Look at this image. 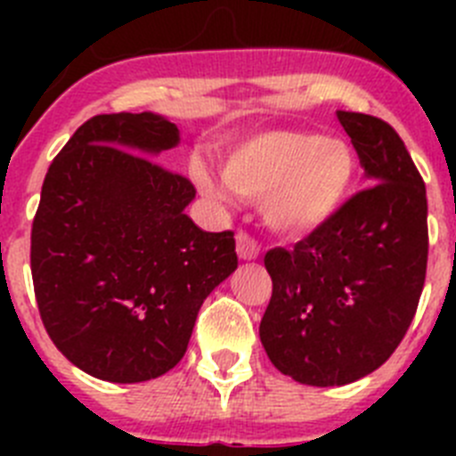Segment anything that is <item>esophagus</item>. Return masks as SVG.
I'll return each mask as SVG.
<instances>
[{"instance_id": "esophagus-1", "label": "esophagus", "mask_w": 456, "mask_h": 456, "mask_svg": "<svg viewBox=\"0 0 456 456\" xmlns=\"http://www.w3.org/2000/svg\"><path fill=\"white\" fill-rule=\"evenodd\" d=\"M237 256H240V260H256L257 256H260V247L256 244V240H251L248 235H244V232H240L237 235Z\"/></svg>"}]
</instances>
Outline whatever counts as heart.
<instances>
[{
    "label": "heart",
    "mask_w": 456,
    "mask_h": 456,
    "mask_svg": "<svg viewBox=\"0 0 456 456\" xmlns=\"http://www.w3.org/2000/svg\"><path fill=\"white\" fill-rule=\"evenodd\" d=\"M352 146L315 132L267 130L224 152L221 175L241 199L263 200L269 228L281 235H310L336 219L356 184ZM196 183L209 196L219 187L205 168Z\"/></svg>",
    "instance_id": "1"
}]
</instances>
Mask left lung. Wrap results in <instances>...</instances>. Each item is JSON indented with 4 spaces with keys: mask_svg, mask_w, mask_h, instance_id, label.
<instances>
[{
    "mask_svg": "<svg viewBox=\"0 0 456 456\" xmlns=\"http://www.w3.org/2000/svg\"><path fill=\"white\" fill-rule=\"evenodd\" d=\"M370 189L297 241L272 248V301L260 322L269 361L305 386H345L384 365L416 315L427 272V191L400 134L336 111Z\"/></svg>",
    "mask_w": 456,
    "mask_h": 456,
    "instance_id": "left-lung-1",
    "label": "left lung"
}]
</instances>
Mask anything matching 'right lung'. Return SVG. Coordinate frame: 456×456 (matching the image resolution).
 <instances>
[{"label":"right lung","instance_id":"obj_1","mask_svg":"<svg viewBox=\"0 0 456 456\" xmlns=\"http://www.w3.org/2000/svg\"><path fill=\"white\" fill-rule=\"evenodd\" d=\"M178 143V125L159 114H100L47 168L31 228L40 320L102 381L175 368L203 301L237 269L232 232L200 231L184 215L193 184L155 162Z\"/></svg>","mask_w":456,"mask_h":456}]
</instances>
